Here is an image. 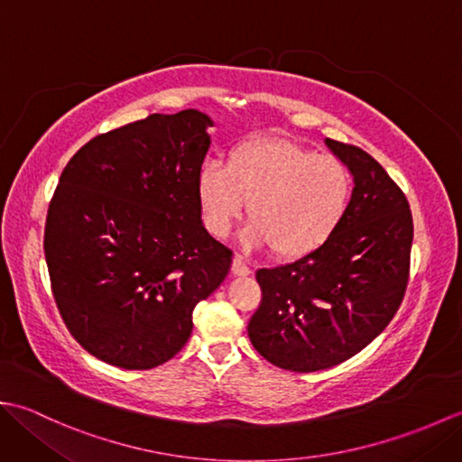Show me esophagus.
<instances>
[{
	"label": "esophagus",
	"mask_w": 462,
	"mask_h": 462,
	"mask_svg": "<svg viewBox=\"0 0 462 462\" xmlns=\"http://www.w3.org/2000/svg\"><path fill=\"white\" fill-rule=\"evenodd\" d=\"M232 273H234V276H248V273H250L248 263L244 262L240 254H236V256H234V260H232Z\"/></svg>",
	"instance_id": "obj_1"
}]
</instances>
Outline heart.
I'll return each mask as SVG.
<instances>
[{"label":"heart","instance_id":"1","mask_svg":"<svg viewBox=\"0 0 462 462\" xmlns=\"http://www.w3.org/2000/svg\"><path fill=\"white\" fill-rule=\"evenodd\" d=\"M206 228L226 236L246 214L248 246L278 258H301L323 246L346 216L351 196L347 166L282 139L246 141L228 162L206 161L196 179Z\"/></svg>","mask_w":462,"mask_h":462}]
</instances>
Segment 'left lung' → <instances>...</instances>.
Returning a JSON list of instances; mask_svg holds the SVG:
<instances>
[{"instance_id": "8db88e82", "label": "left lung", "mask_w": 462, "mask_h": 462, "mask_svg": "<svg viewBox=\"0 0 462 462\" xmlns=\"http://www.w3.org/2000/svg\"><path fill=\"white\" fill-rule=\"evenodd\" d=\"M353 174L346 216L308 256L262 268V301L248 323L252 346L282 369L337 365L375 339L403 301L413 216L403 190L359 146L326 139Z\"/></svg>"}]
</instances>
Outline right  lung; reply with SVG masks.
I'll list each match as a JSON object with an SVG mask.
<instances>
[{"label":"right lung","instance_id":"obj_1","mask_svg":"<svg viewBox=\"0 0 462 462\" xmlns=\"http://www.w3.org/2000/svg\"><path fill=\"white\" fill-rule=\"evenodd\" d=\"M210 116L149 115L95 136L49 202L43 250L69 333L121 369L172 359L192 311L224 282L232 250L200 220L196 179Z\"/></svg>","mask_w":462,"mask_h":462}]
</instances>
